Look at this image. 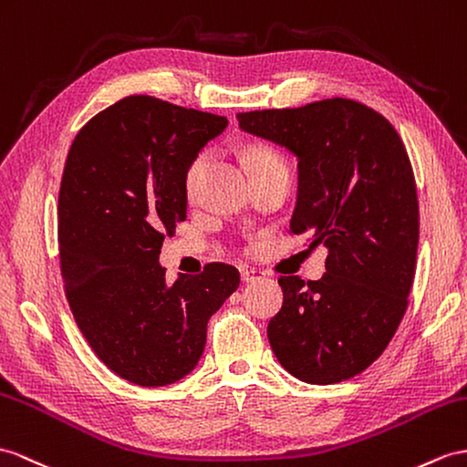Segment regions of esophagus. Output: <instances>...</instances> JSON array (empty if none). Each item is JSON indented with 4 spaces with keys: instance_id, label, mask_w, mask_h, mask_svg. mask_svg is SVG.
<instances>
[{
    "instance_id": "obj_1",
    "label": "esophagus",
    "mask_w": 467,
    "mask_h": 467,
    "mask_svg": "<svg viewBox=\"0 0 467 467\" xmlns=\"http://www.w3.org/2000/svg\"><path fill=\"white\" fill-rule=\"evenodd\" d=\"M261 277H264V271H257V269H252V267L242 269V281L244 283H252V281L261 279Z\"/></svg>"
}]
</instances>
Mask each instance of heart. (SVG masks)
<instances>
[{
    "mask_svg": "<svg viewBox=\"0 0 467 467\" xmlns=\"http://www.w3.org/2000/svg\"><path fill=\"white\" fill-rule=\"evenodd\" d=\"M242 156L247 166V172L252 178L271 172V170L285 168V162L281 161V156L265 144H247L242 150ZM208 161H210L208 152H200L198 156H194V161L188 164L186 174H184V190H186L188 200H194L198 196V188H200L203 172H206Z\"/></svg>",
    "mask_w": 467,
    "mask_h": 467,
    "instance_id": "heart-1",
    "label": "heart"
}]
</instances>
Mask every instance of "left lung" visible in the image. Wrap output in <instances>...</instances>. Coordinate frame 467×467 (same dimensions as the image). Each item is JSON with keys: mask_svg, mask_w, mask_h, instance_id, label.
<instances>
[{"mask_svg": "<svg viewBox=\"0 0 467 467\" xmlns=\"http://www.w3.org/2000/svg\"><path fill=\"white\" fill-rule=\"evenodd\" d=\"M237 120L297 156L291 232L328 249L319 281L279 277L283 306L267 325L269 345L303 382L357 377L389 347L414 281L420 213L400 136L377 110L338 97Z\"/></svg>", "mask_w": 467, "mask_h": 467, "instance_id": "obj_1", "label": "left lung"}]
</instances>
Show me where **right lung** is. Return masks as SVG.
<instances>
[{"instance_id":"right-lung-1","label":"right lung","mask_w":467,"mask_h":467,"mask_svg":"<svg viewBox=\"0 0 467 467\" xmlns=\"http://www.w3.org/2000/svg\"><path fill=\"white\" fill-rule=\"evenodd\" d=\"M225 127V117L134 95L90 119L67 154L57 206L67 301L95 355L132 384L194 370L210 317L240 287L232 265L168 285L158 264L164 235L186 220V168Z\"/></svg>"}]
</instances>
